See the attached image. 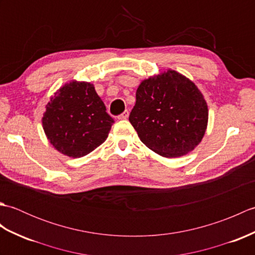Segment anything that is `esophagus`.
I'll return each instance as SVG.
<instances>
[{
	"label": "esophagus",
	"mask_w": 255,
	"mask_h": 255,
	"mask_svg": "<svg viewBox=\"0 0 255 255\" xmlns=\"http://www.w3.org/2000/svg\"><path fill=\"white\" fill-rule=\"evenodd\" d=\"M129 116V112L128 111H125L123 114H121V115L118 116L119 119H127Z\"/></svg>",
	"instance_id": "34e87169"
}]
</instances>
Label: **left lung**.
I'll list each match as a JSON object with an SVG mask.
<instances>
[{
	"instance_id": "obj_1",
	"label": "left lung",
	"mask_w": 255,
	"mask_h": 255,
	"mask_svg": "<svg viewBox=\"0 0 255 255\" xmlns=\"http://www.w3.org/2000/svg\"><path fill=\"white\" fill-rule=\"evenodd\" d=\"M129 122L149 149L164 158H177L202 141L208 107L191 80L167 70L140 83Z\"/></svg>"
}]
</instances>
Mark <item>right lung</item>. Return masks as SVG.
<instances>
[{"mask_svg":"<svg viewBox=\"0 0 255 255\" xmlns=\"http://www.w3.org/2000/svg\"><path fill=\"white\" fill-rule=\"evenodd\" d=\"M114 119L97 95L94 85L71 81L46 105L42 127L50 143L70 158L92 152L108 137Z\"/></svg>","mask_w":255,"mask_h":255,"instance_id":"1","label":"right lung"}]
</instances>
